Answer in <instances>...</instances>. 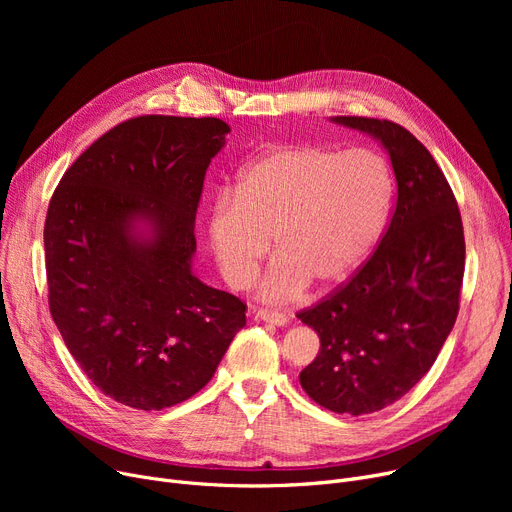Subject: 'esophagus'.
I'll use <instances>...</instances> for the list:
<instances>
[{"mask_svg": "<svg viewBox=\"0 0 512 512\" xmlns=\"http://www.w3.org/2000/svg\"><path fill=\"white\" fill-rule=\"evenodd\" d=\"M255 317L261 319V321H265V324H272V326H278V328H282V326L288 324V317H286V315L274 313V311H267V309H259V311L255 313Z\"/></svg>", "mask_w": 512, "mask_h": 512, "instance_id": "34e87169", "label": "esophagus"}]
</instances>
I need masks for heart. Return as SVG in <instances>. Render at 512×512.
Masks as SVG:
<instances>
[{"label":"heart","mask_w":512,"mask_h":512,"mask_svg":"<svg viewBox=\"0 0 512 512\" xmlns=\"http://www.w3.org/2000/svg\"><path fill=\"white\" fill-rule=\"evenodd\" d=\"M392 172L373 149L324 145L272 149L240 170L234 191L213 199L207 242L232 288H245L270 249L259 286L267 303L353 278L386 228Z\"/></svg>","instance_id":"1"}]
</instances>
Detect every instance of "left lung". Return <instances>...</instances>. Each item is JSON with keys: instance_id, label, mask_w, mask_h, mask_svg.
Masks as SVG:
<instances>
[{"instance_id": "obj_1", "label": "left lung", "mask_w": 512, "mask_h": 512, "mask_svg": "<svg viewBox=\"0 0 512 512\" xmlns=\"http://www.w3.org/2000/svg\"><path fill=\"white\" fill-rule=\"evenodd\" d=\"M330 120L378 141L398 186L390 226L369 261L299 313L321 342L299 375L303 390L324 409L357 417L392 405L434 365L459 313L465 236L442 170L409 130L375 118Z\"/></svg>"}]
</instances>
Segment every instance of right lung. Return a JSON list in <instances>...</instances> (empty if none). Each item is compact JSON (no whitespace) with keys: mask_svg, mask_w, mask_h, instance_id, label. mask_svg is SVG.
<instances>
[{"mask_svg":"<svg viewBox=\"0 0 512 512\" xmlns=\"http://www.w3.org/2000/svg\"><path fill=\"white\" fill-rule=\"evenodd\" d=\"M218 118L141 116L105 132L53 193L45 220L51 317L87 378L161 411L218 369L245 303L193 274L195 218Z\"/></svg>","mask_w":512,"mask_h":512,"instance_id":"right-lung-1","label":"right lung"}]
</instances>
